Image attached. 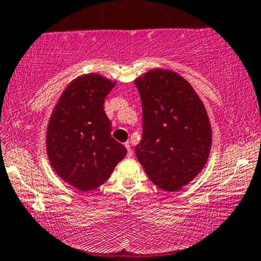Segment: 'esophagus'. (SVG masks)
<instances>
[{"label":"esophagus","instance_id":"34e87169","mask_svg":"<svg viewBox=\"0 0 261 261\" xmlns=\"http://www.w3.org/2000/svg\"><path fill=\"white\" fill-rule=\"evenodd\" d=\"M125 148H127V155L128 156H132L133 155V149H132V147H130V144L129 143H125Z\"/></svg>","mask_w":261,"mask_h":261}]
</instances>
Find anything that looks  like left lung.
Returning a JSON list of instances; mask_svg holds the SVG:
<instances>
[{"label": "left lung", "mask_w": 261, "mask_h": 261, "mask_svg": "<svg viewBox=\"0 0 261 261\" xmlns=\"http://www.w3.org/2000/svg\"><path fill=\"white\" fill-rule=\"evenodd\" d=\"M142 100V141L136 154L155 186L174 192L203 169L212 147L208 114L178 73L152 69L134 81Z\"/></svg>", "instance_id": "obj_1"}]
</instances>
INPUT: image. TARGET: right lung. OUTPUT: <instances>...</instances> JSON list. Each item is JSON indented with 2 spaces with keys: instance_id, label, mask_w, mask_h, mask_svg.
Listing matches in <instances>:
<instances>
[{
  "instance_id": "add662e5",
  "label": "right lung",
  "mask_w": 261,
  "mask_h": 261,
  "mask_svg": "<svg viewBox=\"0 0 261 261\" xmlns=\"http://www.w3.org/2000/svg\"><path fill=\"white\" fill-rule=\"evenodd\" d=\"M113 87L99 74L81 75L64 89L49 118V163L82 192L102 186L127 154L124 145L112 138V123L103 109Z\"/></svg>"
}]
</instances>
